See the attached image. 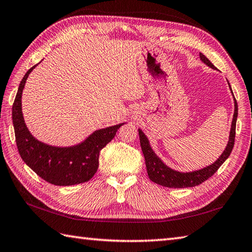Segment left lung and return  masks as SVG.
Listing matches in <instances>:
<instances>
[{
  "label": "left lung",
  "mask_w": 252,
  "mask_h": 252,
  "mask_svg": "<svg viewBox=\"0 0 252 252\" xmlns=\"http://www.w3.org/2000/svg\"><path fill=\"white\" fill-rule=\"evenodd\" d=\"M200 59L202 60V62H204L206 64V65L215 70L216 67L211 63V61L204 56V54L200 53ZM230 91H231V87H230ZM237 116H238V105H237V101L235 99V112H234L233 122H231L229 141L225 151L223 152V154L220 156V158L216 160L214 164L205 167L203 169L192 171V172H179L169 168V167H167L164 162H162L158 157L156 156L155 153L153 152L147 137L145 136L144 133L139 129L141 149L143 152V155H144L147 175H149L150 179L157 185L162 186V187H168V188H189V187H195L202 184V182H204L205 180H208L210 177L213 176L215 172L218 171V169L221 166V164L228 158L231 151L234 149Z\"/></svg>",
  "instance_id": "obj_1"
}]
</instances>
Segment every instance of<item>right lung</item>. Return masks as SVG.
Masks as SVG:
<instances>
[{"label": "right lung", "mask_w": 252, "mask_h": 252, "mask_svg": "<svg viewBox=\"0 0 252 252\" xmlns=\"http://www.w3.org/2000/svg\"><path fill=\"white\" fill-rule=\"evenodd\" d=\"M29 68L19 84L12 108L15 139L23 160L49 184L72 186L86 182L96 174L99 165V153L115 137L125 123L95 131L83 143L71 147L50 146L31 134L25 125L22 112V93L27 77L34 67Z\"/></svg>", "instance_id": "right-lung-1"}]
</instances>
